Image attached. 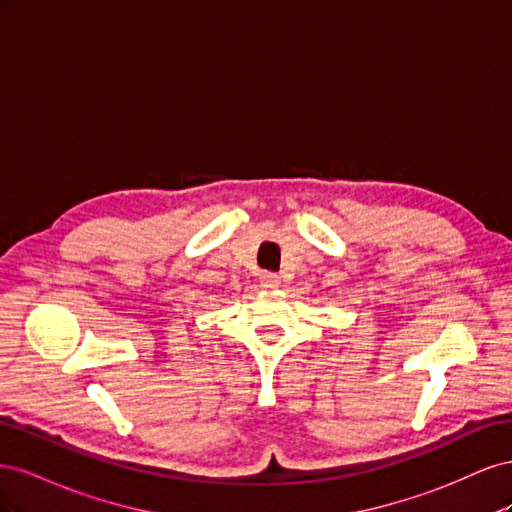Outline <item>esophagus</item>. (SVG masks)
<instances>
[{
  "mask_svg": "<svg viewBox=\"0 0 512 512\" xmlns=\"http://www.w3.org/2000/svg\"><path fill=\"white\" fill-rule=\"evenodd\" d=\"M260 282L265 288H277V286H280V277H277L275 273H262Z\"/></svg>",
  "mask_w": 512,
  "mask_h": 512,
  "instance_id": "34e87169",
  "label": "esophagus"
}]
</instances>
